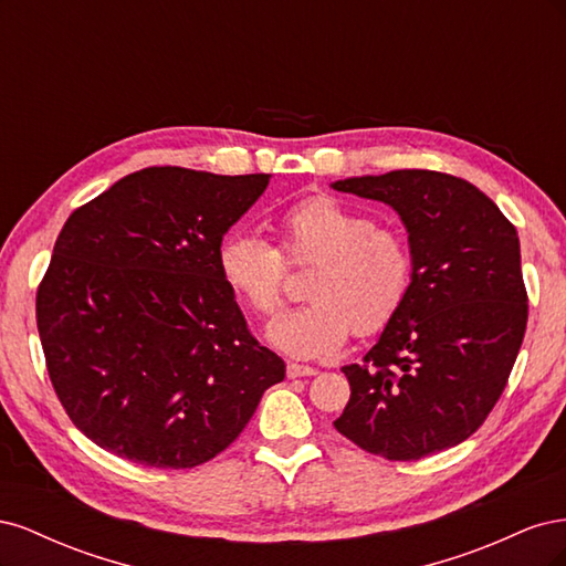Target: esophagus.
Instances as JSON below:
<instances>
[{
	"mask_svg": "<svg viewBox=\"0 0 566 566\" xmlns=\"http://www.w3.org/2000/svg\"><path fill=\"white\" fill-rule=\"evenodd\" d=\"M285 373L290 380H295V378H310V375H316L318 370L312 366H302V364H287Z\"/></svg>",
	"mask_w": 566,
	"mask_h": 566,
	"instance_id": "obj_1",
	"label": "esophagus"
}]
</instances>
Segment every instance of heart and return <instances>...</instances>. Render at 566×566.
Returning a JSON list of instances; mask_svg holds the SVG:
<instances>
[{"instance_id": "b5f03b06", "label": "heart", "mask_w": 566, "mask_h": 566, "mask_svg": "<svg viewBox=\"0 0 566 566\" xmlns=\"http://www.w3.org/2000/svg\"><path fill=\"white\" fill-rule=\"evenodd\" d=\"M281 250L262 235L235 231L219 245L221 279L256 316L281 312L285 255L306 271V304L269 325V342L297 358L337 352L354 333L382 331L413 283L406 238L331 196L306 198L279 219Z\"/></svg>"}]
</instances>
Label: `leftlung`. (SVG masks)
Segmentation results:
<instances>
[{"label":"left lung","instance_id":"8db88e82","mask_svg":"<svg viewBox=\"0 0 566 566\" xmlns=\"http://www.w3.org/2000/svg\"><path fill=\"white\" fill-rule=\"evenodd\" d=\"M335 191L387 202L413 254L408 297L364 356L333 422L358 449L420 460L474 434L507 385L528 297L517 229L465 179L432 169L352 177Z\"/></svg>","mask_w":566,"mask_h":566}]
</instances>
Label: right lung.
Listing matches in <instances>:
<instances>
[{
  "label": "right lung",
  "instance_id": "add662e5",
  "mask_svg": "<svg viewBox=\"0 0 566 566\" xmlns=\"http://www.w3.org/2000/svg\"><path fill=\"white\" fill-rule=\"evenodd\" d=\"M266 186L269 175L146 167L67 217L38 331L59 401L96 447L146 468L202 465L285 378L217 256Z\"/></svg>",
  "mask_w": 566,
  "mask_h": 566
}]
</instances>
